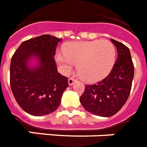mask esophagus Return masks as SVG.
<instances>
[{"mask_svg":"<svg viewBox=\"0 0 147 147\" xmlns=\"http://www.w3.org/2000/svg\"><path fill=\"white\" fill-rule=\"evenodd\" d=\"M75 81H76V80L74 79V78H73V77H70V78H69L68 79V83H69V85L71 86L74 84V83Z\"/></svg>","mask_w":147,"mask_h":147,"instance_id":"esophagus-1","label":"esophagus"}]
</instances>
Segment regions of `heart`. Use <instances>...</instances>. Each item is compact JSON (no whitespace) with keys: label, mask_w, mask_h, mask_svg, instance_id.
Wrapping results in <instances>:
<instances>
[{"label":"heart","mask_w":147,"mask_h":147,"mask_svg":"<svg viewBox=\"0 0 147 147\" xmlns=\"http://www.w3.org/2000/svg\"><path fill=\"white\" fill-rule=\"evenodd\" d=\"M116 50L109 40L73 42L58 51L56 61L64 74H69L77 64V71L87 82L97 81L105 77L115 61Z\"/></svg>","instance_id":"obj_1"}]
</instances>
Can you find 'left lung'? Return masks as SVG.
Wrapping results in <instances>:
<instances>
[{
	"label": "left lung",
	"instance_id": "1",
	"mask_svg": "<svg viewBox=\"0 0 147 147\" xmlns=\"http://www.w3.org/2000/svg\"><path fill=\"white\" fill-rule=\"evenodd\" d=\"M118 51L112 70L102 80L86 85L80 96L81 105L87 111L101 117L115 115L127 100L134 75L130 50L124 44L111 38Z\"/></svg>",
	"mask_w": 147,
	"mask_h": 147
}]
</instances>
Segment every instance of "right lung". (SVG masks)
Returning <instances> with one entry per match:
<instances>
[{"instance_id": "obj_1", "label": "right lung", "mask_w": 147, "mask_h": 147, "mask_svg": "<svg viewBox=\"0 0 147 147\" xmlns=\"http://www.w3.org/2000/svg\"><path fill=\"white\" fill-rule=\"evenodd\" d=\"M61 38L42 35L22 42L11 58L10 86L23 111L33 116L46 115L59 107L68 87L67 77L57 72L54 59ZM32 59L37 64L30 66Z\"/></svg>"}]
</instances>
